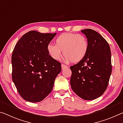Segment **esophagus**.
<instances>
[{
	"label": "esophagus",
	"instance_id": "esophagus-1",
	"mask_svg": "<svg viewBox=\"0 0 123 123\" xmlns=\"http://www.w3.org/2000/svg\"><path fill=\"white\" fill-rule=\"evenodd\" d=\"M61 67H62V69H64L66 68H68V66H66L65 65H63V64H62V65H61Z\"/></svg>",
	"mask_w": 123,
	"mask_h": 123
}]
</instances>
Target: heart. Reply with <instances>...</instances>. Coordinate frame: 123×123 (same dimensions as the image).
Wrapping results in <instances>:
<instances>
[{
	"mask_svg": "<svg viewBox=\"0 0 123 123\" xmlns=\"http://www.w3.org/2000/svg\"><path fill=\"white\" fill-rule=\"evenodd\" d=\"M88 48V42L83 35L63 33L56 39L55 45L49 44L47 50L50 56L54 60H60L63 51L66 62L71 61L77 63L85 57Z\"/></svg>",
	"mask_w": 123,
	"mask_h": 123,
	"instance_id": "obj_1",
	"label": "heart"
}]
</instances>
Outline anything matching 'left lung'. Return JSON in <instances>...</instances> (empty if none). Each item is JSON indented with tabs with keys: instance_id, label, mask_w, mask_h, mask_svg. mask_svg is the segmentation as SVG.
<instances>
[{
	"instance_id": "1",
	"label": "left lung",
	"mask_w": 123,
	"mask_h": 123,
	"mask_svg": "<svg viewBox=\"0 0 123 123\" xmlns=\"http://www.w3.org/2000/svg\"><path fill=\"white\" fill-rule=\"evenodd\" d=\"M89 44L85 57L70 67V84L78 96L85 100L100 97L106 91L112 73L111 52L107 41L91 29L81 31Z\"/></svg>"
}]
</instances>
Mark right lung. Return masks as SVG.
Here are the masks:
<instances>
[{"instance_id":"right-lung-1","label":"right lung","mask_w":123,"mask_h":123,"mask_svg":"<svg viewBox=\"0 0 123 123\" xmlns=\"http://www.w3.org/2000/svg\"><path fill=\"white\" fill-rule=\"evenodd\" d=\"M55 33L31 31L15 45L11 56L12 79L20 96L26 101L38 102L51 92L61 64L52 58L47 47Z\"/></svg>"}]
</instances>
